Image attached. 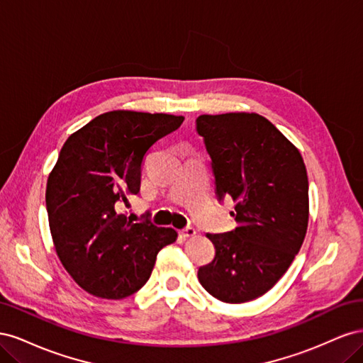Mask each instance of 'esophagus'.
Segmentation results:
<instances>
[{"mask_svg": "<svg viewBox=\"0 0 363 363\" xmlns=\"http://www.w3.org/2000/svg\"><path fill=\"white\" fill-rule=\"evenodd\" d=\"M182 235H183L184 238H195L196 232H195L194 227H186V228L183 230V232H182Z\"/></svg>", "mask_w": 363, "mask_h": 363, "instance_id": "34e87169", "label": "esophagus"}]
</instances>
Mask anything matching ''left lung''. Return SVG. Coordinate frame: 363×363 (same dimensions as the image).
<instances>
[{
    "mask_svg": "<svg viewBox=\"0 0 363 363\" xmlns=\"http://www.w3.org/2000/svg\"><path fill=\"white\" fill-rule=\"evenodd\" d=\"M196 131L212 159L216 195L235 203L236 228L207 235L215 259L199 269L201 286L224 303L267 294L300 251L309 223L303 157L257 113L201 115Z\"/></svg>",
    "mask_w": 363,
    "mask_h": 363,
    "instance_id": "obj_1",
    "label": "left lung"
}]
</instances>
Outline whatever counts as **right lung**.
I'll use <instances>...</instances> for the list:
<instances>
[{"label":"right lung","instance_id":"obj_1","mask_svg":"<svg viewBox=\"0 0 363 363\" xmlns=\"http://www.w3.org/2000/svg\"><path fill=\"white\" fill-rule=\"evenodd\" d=\"M183 116L113 111L65 142L48 175L47 212L54 248L82 289L107 300L139 291L157 252L177 239L171 227L133 223L121 203L140 189L142 162Z\"/></svg>","mask_w":363,"mask_h":363}]
</instances>
